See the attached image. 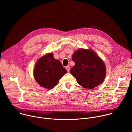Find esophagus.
I'll return each instance as SVG.
<instances>
[{
	"instance_id": "34e87169",
	"label": "esophagus",
	"mask_w": 132,
	"mask_h": 132,
	"mask_svg": "<svg viewBox=\"0 0 132 132\" xmlns=\"http://www.w3.org/2000/svg\"><path fill=\"white\" fill-rule=\"evenodd\" d=\"M66 70H67V71L68 72H69V71H70V66H67L66 67Z\"/></svg>"
}]
</instances>
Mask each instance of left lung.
Returning <instances> with one entry per match:
<instances>
[{
	"label": "left lung",
	"mask_w": 132,
	"mask_h": 132,
	"mask_svg": "<svg viewBox=\"0 0 132 132\" xmlns=\"http://www.w3.org/2000/svg\"><path fill=\"white\" fill-rule=\"evenodd\" d=\"M72 61L75 64L70 72L80 86L91 89L103 82L105 77V66L93 51L79 49L72 55Z\"/></svg>",
	"instance_id": "1"
}]
</instances>
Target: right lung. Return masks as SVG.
<instances>
[{"mask_svg":"<svg viewBox=\"0 0 132 132\" xmlns=\"http://www.w3.org/2000/svg\"><path fill=\"white\" fill-rule=\"evenodd\" d=\"M67 73L61 63L53 57L52 53L44 55L36 62L34 76L41 86L51 89L59 82V80Z\"/></svg>","mask_w":132,"mask_h":132,"instance_id":"right-lung-1","label":"right lung"}]
</instances>
